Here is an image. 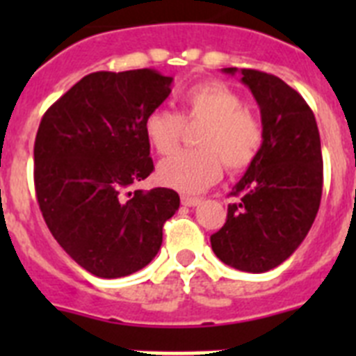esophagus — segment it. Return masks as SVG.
Returning <instances> with one entry per match:
<instances>
[{"label": "esophagus", "instance_id": "obj_1", "mask_svg": "<svg viewBox=\"0 0 356 356\" xmlns=\"http://www.w3.org/2000/svg\"><path fill=\"white\" fill-rule=\"evenodd\" d=\"M200 203H201L200 197L181 196V205H184V207H196V205H200Z\"/></svg>", "mask_w": 356, "mask_h": 356}]
</instances>
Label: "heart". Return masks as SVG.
I'll use <instances>...</instances> for the list:
<instances>
[{
    "label": "heart",
    "mask_w": 356,
    "mask_h": 356,
    "mask_svg": "<svg viewBox=\"0 0 356 356\" xmlns=\"http://www.w3.org/2000/svg\"><path fill=\"white\" fill-rule=\"evenodd\" d=\"M184 115L168 108H153L144 118V135L156 153L169 155L180 144L184 121L203 122L197 131L201 149L178 151L159 165V180L181 193H200L222 175L246 169L264 143L260 121L244 110L237 90L221 81L193 85L181 96Z\"/></svg>",
    "instance_id": "1"
}]
</instances>
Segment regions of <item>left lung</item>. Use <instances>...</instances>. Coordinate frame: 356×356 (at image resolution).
<instances>
[{"instance_id":"1","label":"left lung","mask_w":356,"mask_h":356,"mask_svg":"<svg viewBox=\"0 0 356 356\" xmlns=\"http://www.w3.org/2000/svg\"><path fill=\"white\" fill-rule=\"evenodd\" d=\"M241 74L260 106L264 143L235 184L237 203L210 237L217 259L246 273L275 269L294 253L317 216L323 194V153L314 112L275 74L226 67Z\"/></svg>"}]
</instances>
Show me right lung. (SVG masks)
<instances>
[{
  "mask_svg": "<svg viewBox=\"0 0 356 356\" xmlns=\"http://www.w3.org/2000/svg\"><path fill=\"white\" fill-rule=\"evenodd\" d=\"M153 69L87 74L48 108L33 147L40 212L56 242L99 278L146 267L180 207L172 188L134 191L153 171L144 118L171 94Z\"/></svg>",
  "mask_w": 356,
  "mask_h": 356,
  "instance_id": "obj_1",
  "label": "right lung"
}]
</instances>
